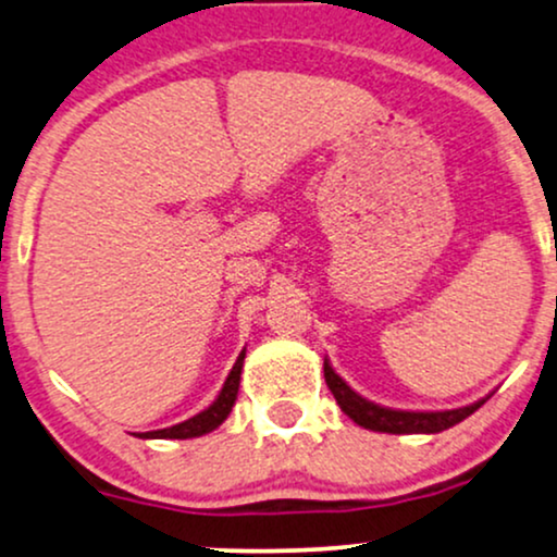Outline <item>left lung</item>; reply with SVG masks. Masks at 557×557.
Listing matches in <instances>:
<instances>
[{
	"label": "left lung",
	"instance_id": "obj_1",
	"mask_svg": "<svg viewBox=\"0 0 557 557\" xmlns=\"http://www.w3.org/2000/svg\"><path fill=\"white\" fill-rule=\"evenodd\" d=\"M325 383H329L333 398L342 407V411L349 420L362 424L364 430H375V433H394V435H409V433H443V430L454 428L461 420H467L469 414H474L476 409L485 401L469 404L461 409H448V411H401V409H385L377 404L368 401L346 385L342 377L333 372V368L325 359L323 364Z\"/></svg>",
	"mask_w": 557,
	"mask_h": 557
}]
</instances>
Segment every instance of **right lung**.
I'll list each match as a JSON object with an SVG mask.
<instances>
[{
  "mask_svg": "<svg viewBox=\"0 0 557 557\" xmlns=\"http://www.w3.org/2000/svg\"><path fill=\"white\" fill-rule=\"evenodd\" d=\"M242 364H245V351H242V355L237 357V362H234V368H232V372H228V377H226L224 388H221L219 398H215V401L206 411H200V414L189 417L187 422L174 424V428H163V430H150V433H140V437H163V441H185V437L206 435V433H211V430L219 428V424L228 417V411H232L234 401H237Z\"/></svg>",
  "mask_w": 557,
  "mask_h": 557,
  "instance_id": "obj_1",
  "label": "right lung"
}]
</instances>
